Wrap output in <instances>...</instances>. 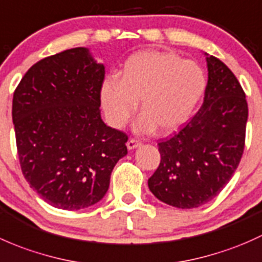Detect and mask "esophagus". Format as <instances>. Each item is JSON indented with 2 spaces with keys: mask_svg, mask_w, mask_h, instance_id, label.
<instances>
[{
  "mask_svg": "<svg viewBox=\"0 0 262 262\" xmlns=\"http://www.w3.org/2000/svg\"><path fill=\"white\" fill-rule=\"evenodd\" d=\"M126 145H127L128 150H132V149H136V147H139L140 145H141V141H140V140H136V139H130Z\"/></svg>",
  "mask_w": 262,
  "mask_h": 262,
  "instance_id": "1",
  "label": "esophagus"
}]
</instances>
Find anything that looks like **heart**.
I'll list each match as a JSON object with an SVG mask.
<instances>
[{
	"instance_id": "heart-1",
	"label": "heart",
	"mask_w": 262,
	"mask_h": 262,
	"mask_svg": "<svg viewBox=\"0 0 262 262\" xmlns=\"http://www.w3.org/2000/svg\"><path fill=\"white\" fill-rule=\"evenodd\" d=\"M206 90V75L195 61L169 51L144 50L125 61L118 79H107L101 99L107 120L122 127L140 101L139 131L168 134L190 118Z\"/></svg>"
}]
</instances>
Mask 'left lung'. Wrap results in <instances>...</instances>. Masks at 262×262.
Wrapping results in <instances>:
<instances>
[{
    "mask_svg": "<svg viewBox=\"0 0 262 262\" xmlns=\"http://www.w3.org/2000/svg\"><path fill=\"white\" fill-rule=\"evenodd\" d=\"M204 101L189 122L158 144L161 160L150 177L151 193L182 209L196 208L221 193L245 149L246 94L231 69L207 55Z\"/></svg>",
    "mask_w": 262,
    "mask_h": 262,
    "instance_id": "obj_1",
    "label": "left lung"
}]
</instances>
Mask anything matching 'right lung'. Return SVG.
<instances>
[{
	"label": "right lung",
	"instance_id": "right-lung-1",
	"mask_svg": "<svg viewBox=\"0 0 262 262\" xmlns=\"http://www.w3.org/2000/svg\"><path fill=\"white\" fill-rule=\"evenodd\" d=\"M103 80V64L74 48L34 64L13 93L21 170L55 208L75 211L101 201L127 154V135L101 118Z\"/></svg>",
	"mask_w": 262,
	"mask_h": 262
}]
</instances>
